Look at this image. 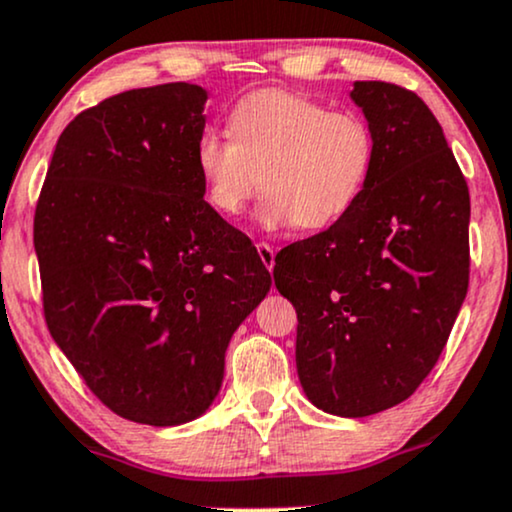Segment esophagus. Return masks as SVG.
I'll return each instance as SVG.
<instances>
[{
	"label": "esophagus",
	"mask_w": 512,
	"mask_h": 512,
	"mask_svg": "<svg viewBox=\"0 0 512 512\" xmlns=\"http://www.w3.org/2000/svg\"><path fill=\"white\" fill-rule=\"evenodd\" d=\"M257 252H260V260H262L264 267H267L269 272H272V269H274V257H276V252H274L272 245H269V243H257Z\"/></svg>",
	"instance_id": "1"
}]
</instances>
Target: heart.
I'll return each instance as SVG.
<instances>
[{
	"instance_id": "obj_1",
	"label": "heart",
	"mask_w": 512,
	"mask_h": 512,
	"mask_svg": "<svg viewBox=\"0 0 512 512\" xmlns=\"http://www.w3.org/2000/svg\"><path fill=\"white\" fill-rule=\"evenodd\" d=\"M374 157L365 119L283 90L243 97L229 114V135L207 128L195 143L209 207L238 217L262 188L255 217L267 231L336 226L365 193Z\"/></svg>"
}]
</instances>
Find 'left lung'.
Masks as SVG:
<instances>
[{
  "label": "left lung",
  "instance_id": "1",
  "mask_svg": "<svg viewBox=\"0 0 512 512\" xmlns=\"http://www.w3.org/2000/svg\"><path fill=\"white\" fill-rule=\"evenodd\" d=\"M374 169L353 212L276 255L298 312L307 400L369 417L415 393L439 360L470 281V193L443 128L415 92L355 80Z\"/></svg>",
  "mask_w": 512,
  "mask_h": 512
}]
</instances>
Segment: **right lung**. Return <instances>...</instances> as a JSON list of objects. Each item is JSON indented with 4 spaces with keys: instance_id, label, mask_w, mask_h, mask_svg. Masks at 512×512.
<instances>
[{
    "instance_id": "obj_1",
    "label": "right lung",
    "mask_w": 512,
    "mask_h": 512,
    "mask_svg": "<svg viewBox=\"0 0 512 512\" xmlns=\"http://www.w3.org/2000/svg\"><path fill=\"white\" fill-rule=\"evenodd\" d=\"M205 102L166 83L78 114L35 209L49 334L109 410L152 427L212 408L231 336L272 288L250 238L205 202Z\"/></svg>"
}]
</instances>
